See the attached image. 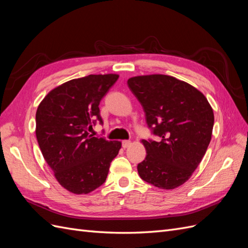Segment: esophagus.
<instances>
[{
    "label": "esophagus",
    "instance_id": "34e87169",
    "mask_svg": "<svg viewBox=\"0 0 248 248\" xmlns=\"http://www.w3.org/2000/svg\"><path fill=\"white\" fill-rule=\"evenodd\" d=\"M130 145H131V141H130V140H123V141H122V147H123L124 149L130 147Z\"/></svg>",
    "mask_w": 248,
    "mask_h": 248
}]
</instances>
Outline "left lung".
<instances>
[{"mask_svg":"<svg viewBox=\"0 0 248 248\" xmlns=\"http://www.w3.org/2000/svg\"><path fill=\"white\" fill-rule=\"evenodd\" d=\"M158 140H142L147 156L140 177L161 189L184 184L204 157L212 137L213 109L205 95L187 82L164 74L127 80Z\"/></svg>","mask_w":248,"mask_h":248,"instance_id":"left-lung-1","label":"left lung"}]
</instances>
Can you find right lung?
<instances>
[{
    "label": "right lung",
    "instance_id": "obj_1",
    "mask_svg": "<svg viewBox=\"0 0 248 248\" xmlns=\"http://www.w3.org/2000/svg\"><path fill=\"white\" fill-rule=\"evenodd\" d=\"M118 74H90L59 86L36 111V138L57 181L76 194H87L106 182L121 141L90 134L102 124L99 103Z\"/></svg>",
    "mask_w": 248,
    "mask_h": 248
}]
</instances>
